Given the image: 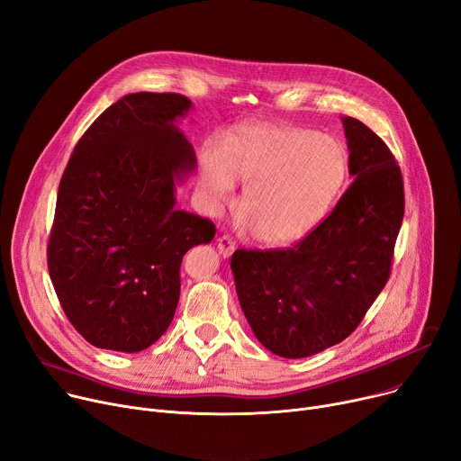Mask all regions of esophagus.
Segmentation results:
<instances>
[{"label": "esophagus", "instance_id": "esophagus-1", "mask_svg": "<svg viewBox=\"0 0 461 461\" xmlns=\"http://www.w3.org/2000/svg\"><path fill=\"white\" fill-rule=\"evenodd\" d=\"M218 251L223 258H229L234 253V241L229 236L218 238Z\"/></svg>", "mask_w": 461, "mask_h": 461}]
</instances>
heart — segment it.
<instances>
[{
    "mask_svg": "<svg viewBox=\"0 0 461 461\" xmlns=\"http://www.w3.org/2000/svg\"><path fill=\"white\" fill-rule=\"evenodd\" d=\"M348 176L346 147L328 133L253 122L227 131L218 150L199 156L197 184L204 208L220 212L243 182L240 208L251 236L283 246L305 236L339 197Z\"/></svg>",
    "mask_w": 461,
    "mask_h": 461,
    "instance_id": "heart-1",
    "label": "heart"
}]
</instances>
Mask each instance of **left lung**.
<instances>
[{"instance_id":"1","label":"left lung","mask_w":461,"mask_h":461,"mask_svg":"<svg viewBox=\"0 0 461 461\" xmlns=\"http://www.w3.org/2000/svg\"><path fill=\"white\" fill-rule=\"evenodd\" d=\"M354 182L333 212L290 249H238L240 307L258 342L302 359L342 342L384 290L403 218L396 159L377 135L342 117Z\"/></svg>"}]
</instances>
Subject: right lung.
<instances>
[{"instance_id": "add662e5", "label": "right lung", "mask_w": 461, "mask_h": 461, "mask_svg": "<svg viewBox=\"0 0 461 461\" xmlns=\"http://www.w3.org/2000/svg\"><path fill=\"white\" fill-rule=\"evenodd\" d=\"M192 107L176 93L122 96L81 135L63 173L48 269L67 318L96 348L135 354L164 335L182 257L215 234L176 208V184L197 167L178 128Z\"/></svg>"}]
</instances>
